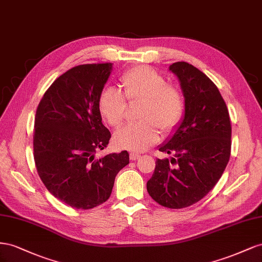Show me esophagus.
Wrapping results in <instances>:
<instances>
[{
  "mask_svg": "<svg viewBox=\"0 0 262 262\" xmlns=\"http://www.w3.org/2000/svg\"><path fill=\"white\" fill-rule=\"evenodd\" d=\"M129 158H130V160L135 161V160H137V159H139V158H140V155H138V154H135V152H133V154H130Z\"/></svg>",
  "mask_w": 262,
  "mask_h": 262,
  "instance_id": "34e87169",
  "label": "esophagus"
}]
</instances>
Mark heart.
Wrapping results in <instances>:
<instances>
[{"label": "heart", "mask_w": 262, "mask_h": 262, "mask_svg": "<svg viewBox=\"0 0 262 262\" xmlns=\"http://www.w3.org/2000/svg\"><path fill=\"white\" fill-rule=\"evenodd\" d=\"M124 95L129 101H143L139 118L143 121L122 127L114 136L115 145L126 150L141 152L159 140V128L168 133L180 123L184 99L180 90L168 84L161 73L139 66L121 77ZM124 95L114 88H105L99 95V111L108 125L117 127L125 117Z\"/></svg>", "instance_id": "b5f03b06"}]
</instances>
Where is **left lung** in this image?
<instances>
[{"instance_id": "8db88e82", "label": "left lung", "mask_w": 262, "mask_h": 262, "mask_svg": "<svg viewBox=\"0 0 262 262\" xmlns=\"http://www.w3.org/2000/svg\"><path fill=\"white\" fill-rule=\"evenodd\" d=\"M169 70L180 82L184 115L159 146L172 157L157 159L147 191L164 207L183 208L203 199L219 182L230 157L231 126L225 101L210 78L184 61Z\"/></svg>"}]
</instances>
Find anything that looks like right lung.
<instances>
[{
    "instance_id": "add662e5",
    "label": "right lung",
    "mask_w": 262,
    "mask_h": 262,
    "mask_svg": "<svg viewBox=\"0 0 262 262\" xmlns=\"http://www.w3.org/2000/svg\"><path fill=\"white\" fill-rule=\"evenodd\" d=\"M113 63L73 67L50 85L36 111L34 159L42 183L59 201L90 210L107 201L126 150L95 158L111 133L98 106Z\"/></svg>"
}]
</instances>
